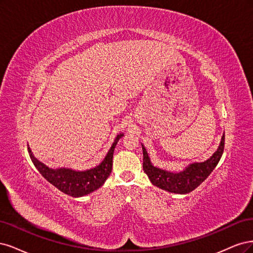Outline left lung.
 <instances>
[{"instance_id": "left-lung-1", "label": "left lung", "mask_w": 253, "mask_h": 253, "mask_svg": "<svg viewBox=\"0 0 253 253\" xmlns=\"http://www.w3.org/2000/svg\"><path fill=\"white\" fill-rule=\"evenodd\" d=\"M224 145L225 133L221 138V143H219L217 149L209 159L204 162L190 163L180 171H170L154 166L151 163L147 150L142 144L144 172L148 175L150 182L154 186L163 190L177 194L189 193L199 187L212 172L222 158Z\"/></svg>"}]
</instances>
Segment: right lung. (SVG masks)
<instances>
[{
    "instance_id": "obj_1",
    "label": "right lung",
    "mask_w": 253,
    "mask_h": 253,
    "mask_svg": "<svg viewBox=\"0 0 253 253\" xmlns=\"http://www.w3.org/2000/svg\"><path fill=\"white\" fill-rule=\"evenodd\" d=\"M124 133H119L113 141L104 160L99 165L87 170H75L71 168H49L39 161L32 153L30 147L28 152L39 172L59 190L73 198H81L97 190L104 185L112 170L113 152L120 138Z\"/></svg>"
}]
</instances>
